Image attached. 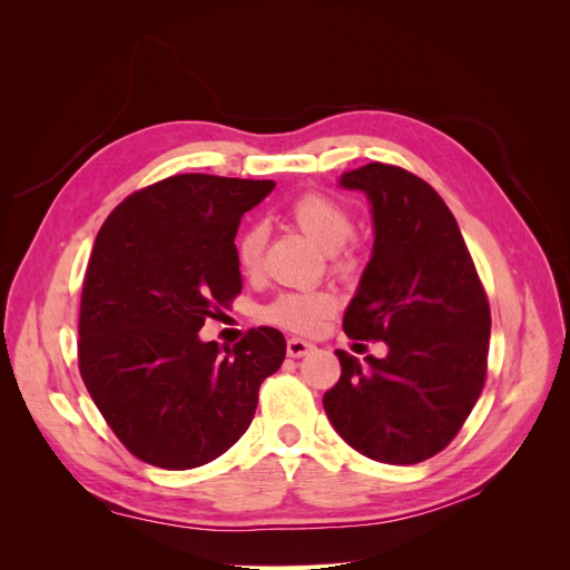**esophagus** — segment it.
Returning <instances> with one entry per match:
<instances>
[{
	"mask_svg": "<svg viewBox=\"0 0 570 570\" xmlns=\"http://www.w3.org/2000/svg\"><path fill=\"white\" fill-rule=\"evenodd\" d=\"M312 350H314V344L302 340V337H289L287 340V356H306Z\"/></svg>",
	"mask_w": 570,
	"mask_h": 570,
	"instance_id": "34e87169",
	"label": "esophagus"
}]
</instances>
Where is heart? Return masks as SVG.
<instances>
[{
    "label": "heart",
    "instance_id": "heart-1",
    "mask_svg": "<svg viewBox=\"0 0 570 570\" xmlns=\"http://www.w3.org/2000/svg\"><path fill=\"white\" fill-rule=\"evenodd\" d=\"M287 216L299 230L333 252L335 264L340 268H350L354 258L350 252H344L342 245L347 243L354 233V216L352 212L325 193H304L287 206ZM264 247H266V230L262 223H252L235 239V258L239 268L245 273H256L264 264ZM335 308V297L323 289H297L285 292L275 297L264 316L283 325L295 333H314L325 316H331Z\"/></svg>",
    "mask_w": 570,
    "mask_h": 570
}]
</instances>
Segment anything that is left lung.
Segmentation results:
<instances>
[{
	"label": "left lung",
	"instance_id": "obj_1",
	"mask_svg": "<svg viewBox=\"0 0 570 570\" xmlns=\"http://www.w3.org/2000/svg\"><path fill=\"white\" fill-rule=\"evenodd\" d=\"M373 204L375 245L342 327L383 340L385 358L337 350L323 406L340 438L373 461L409 465L442 452L469 419L488 375L490 304L444 199L390 164L344 174Z\"/></svg>",
	"mask_w": 570,
	"mask_h": 570
}]
</instances>
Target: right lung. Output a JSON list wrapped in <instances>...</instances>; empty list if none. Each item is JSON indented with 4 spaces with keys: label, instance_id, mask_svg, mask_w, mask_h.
Returning a JSON list of instances; mask_svg holds the SVG:
<instances>
[{
    "label": "right lung",
    "instance_id": "right-lung-1",
    "mask_svg": "<svg viewBox=\"0 0 570 570\" xmlns=\"http://www.w3.org/2000/svg\"><path fill=\"white\" fill-rule=\"evenodd\" d=\"M273 180L180 174L137 189L99 228L85 271L78 368L126 450L187 471L243 438L285 337L252 327L233 347L199 327L243 292L235 235Z\"/></svg>",
    "mask_w": 570,
    "mask_h": 570
}]
</instances>
